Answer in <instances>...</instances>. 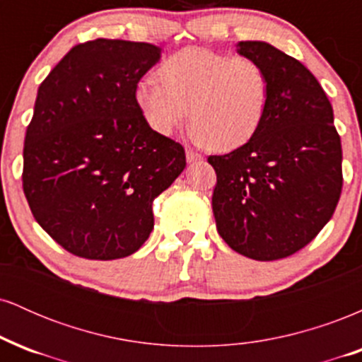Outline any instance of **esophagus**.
I'll return each mask as SVG.
<instances>
[{
    "label": "esophagus",
    "instance_id": "esophagus-1",
    "mask_svg": "<svg viewBox=\"0 0 362 362\" xmlns=\"http://www.w3.org/2000/svg\"><path fill=\"white\" fill-rule=\"evenodd\" d=\"M185 156H187V161H189V163H194V161L202 160V156L199 155V153L192 151V149H187V151H185Z\"/></svg>",
    "mask_w": 362,
    "mask_h": 362
}]
</instances>
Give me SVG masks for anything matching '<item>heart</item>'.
Here are the masks:
<instances>
[{
	"instance_id": "b5f03b06",
	"label": "heart",
	"mask_w": 362,
	"mask_h": 362,
	"mask_svg": "<svg viewBox=\"0 0 362 362\" xmlns=\"http://www.w3.org/2000/svg\"><path fill=\"white\" fill-rule=\"evenodd\" d=\"M158 74L136 86V103L158 134H172L189 112L192 139L218 151L243 146L259 132L271 100L259 61L189 47L165 59Z\"/></svg>"
}]
</instances>
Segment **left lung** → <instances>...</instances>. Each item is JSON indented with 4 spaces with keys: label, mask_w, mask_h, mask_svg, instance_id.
Masks as SVG:
<instances>
[{
    "label": "left lung",
    "mask_w": 362,
    "mask_h": 362,
    "mask_svg": "<svg viewBox=\"0 0 362 362\" xmlns=\"http://www.w3.org/2000/svg\"><path fill=\"white\" fill-rule=\"evenodd\" d=\"M264 66L271 100L253 138L209 156L213 213L221 238L253 260L286 259L330 221L342 192V146L334 110L300 61L259 40L236 44Z\"/></svg>",
    "instance_id": "8db88e82"
}]
</instances>
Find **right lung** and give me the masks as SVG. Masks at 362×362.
Here are the masks:
<instances>
[{"label": "right lung", "mask_w": 362, "mask_h": 362, "mask_svg": "<svg viewBox=\"0 0 362 362\" xmlns=\"http://www.w3.org/2000/svg\"><path fill=\"white\" fill-rule=\"evenodd\" d=\"M146 42L74 45L40 83L23 146V192L35 221L76 257L139 250L153 201L185 168L180 143L153 131L136 86L160 59Z\"/></svg>", "instance_id": "1"}]
</instances>
